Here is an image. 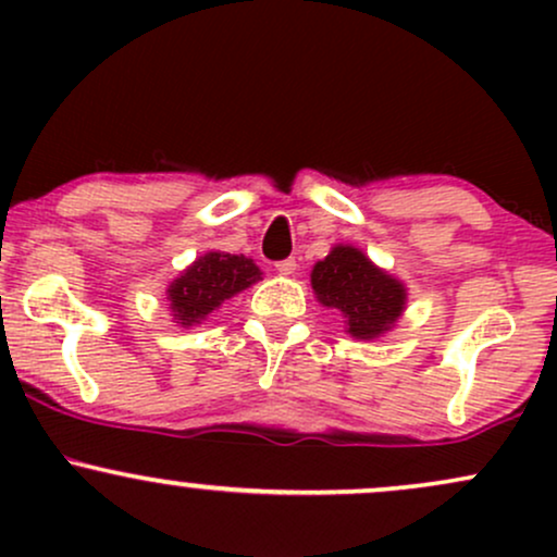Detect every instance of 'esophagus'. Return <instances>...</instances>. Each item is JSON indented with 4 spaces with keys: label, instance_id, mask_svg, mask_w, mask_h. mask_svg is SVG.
<instances>
[{
    "label": "esophagus",
    "instance_id": "esophagus-1",
    "mask_svg": "<svg viewBox=\"0 0 557 557\" xmlns=\"http://www.w3.org/2000/svg\"><path fill=\"white\" fill-rule=\"evenodd\" d=\"M274 267H277V272L280 274H296V270H298V264H296V259H283V261H277V264H274Z\"/></svg>",
    "mask_w": 557,
    "mask_h": 557
}]
</instances>
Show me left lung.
Here are the masks:
<instances>
[{"label": "left lung", "instance_id": "1", "mask_svg": "<svg viewBox=\"0 0 557 557\" xmlns=\"http://www.w3.org/2000/svg\"><path fill=\"white\" fill-rule=\"evenodd\" d=\"M317 298L330 309L343 311L348 332L361 341L382 335L400 317L406 290L398 280L369 261L359 248L335 246L330 257L311 272Z\"/></svg>", "mask_w": 557, "mask_h": 557}]
</instances>
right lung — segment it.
<instances>
[{"label":"right lung","instance_id":"1","mask_svg":"<svg viewBox=\"0 0 557 557\" xmlns=\"http://www.w3.org/2000/svg\"><path fill=\"white\" fill-rule=\"evenodd\" d=\"M259 267L251 259L235 257V253H207L196 259L181 277L168 287L170 309L177 324H198L214 309H220L222 300L233 298L243 287L259 280Z\"/></svg>","mask_w":557,"mask_h":557}]
</instances>
